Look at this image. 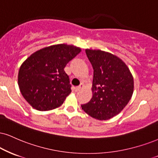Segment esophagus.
Segmentation results:
<instances>
[{"label": "esophagus", "mask_w": 158, "mask_h": 158, "mask_svg": "<svg viewBox=\"0 0 158 158\" xmlns=\"http://www.w3.org/2000/svg\"><path fill=\"white\" fill-rule=\"evenodd\" d=\"M83 87H84V85H83V83H81V84L80 85H78V86L75 87V91H80V90H81V89H82V88H83Z\"/></svg>", "instance_id": "1"}]
</instances>
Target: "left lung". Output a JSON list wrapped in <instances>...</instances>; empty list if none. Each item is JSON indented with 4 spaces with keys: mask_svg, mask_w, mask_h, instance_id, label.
<instances>
[{
    "mask_svg": "<svg viewBox=\"0 0 158 158\" xmlns=\"http://www.w3.org/2000/svg\"><path fill=\"white\" fill-rule=\"evenodd\" d=\"M94 69L91 100L81 108L98 120H108L123 110L133 93V77L119 58L102 50H85Z\"/></svg>",
    "mask_w": 158,
    "mask_h": 158,
    "instance_id": "left-lung-1",
    "label": "left lung"
}]
</instances>
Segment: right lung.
<instances>
[{"mask_svg": "<svg viewBox=\"0 0 158 158\" xmlns=\"http://www.w3.org/2000/svg\"><path fill=\"white\" fill-rule=\"evenodd\" d=\"M80 52L73 45L57 44L35 52L23 62L18 84L21 94L33 108L44 111L63 104L72 91L64 67Z\"/></svg>", "mask_w": 158, "mask_h": 158, "instance_id": "add662e5", "label": "right lung"}]
</instances>
